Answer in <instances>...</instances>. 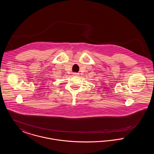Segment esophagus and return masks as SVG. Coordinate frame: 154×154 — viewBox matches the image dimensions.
Masks as SVG:
<instances>
[{"instance_id": "esophagus-1", "label": "esophagus", "mask_w": 154, "mask_h": 154, "mask_svg": "<svg viewBox=\"0 0 154 154\" xmlns=\"http://www.w3.org/2000/svg\"><path fill=\"white\" fill-rule=\"evenodd\" d=\"M73 75L74 76H78L79 75V74L77 73H74Z\"/></svg>"}]
</instances>
